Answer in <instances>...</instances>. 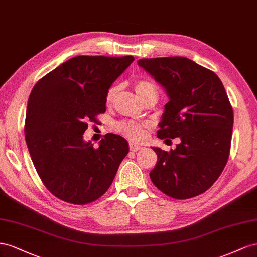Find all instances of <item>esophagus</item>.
<instances>
[{"label": "esophagus", "mask_w": 257, "mask_h": 257, "mask_svg": "<svg viewBox=\"0 0 257 257\" xmlns=\"http://www.w3.org/2000/svg\"><path fill=\"white\" fill-rule=\"evenodd\" d=\"M129 149L131 152H137L141 149V145L135 142H129Z\"/></svg>", "instance_id": "1"}]
</instances>
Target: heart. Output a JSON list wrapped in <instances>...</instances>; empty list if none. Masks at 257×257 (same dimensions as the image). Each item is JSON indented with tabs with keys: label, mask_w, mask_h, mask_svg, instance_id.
Here are the masks:
<instances>
[{
	"label": "heart",
	"mask_w": 257,
	"mask_h": 257,
	"mask_svg": "<svg viewBox=\"0 0 257 257\" xmlns=\"http://www.w3.org/2000/svg\"><path fill=\"white\" fill-rule=\"evenodd\" d=\"M134 86L138 96L140 97L141 100L143 101H145L151 96H154V94H156L157 96V90H156L155 85H154L149 79H137ZM118 91H119V86L117 85L109 88L105 97L106 104L109 105L113 103ZM148 128H149L148 122H138L134 120H122L117 123L116 126V129L119 134L135 141L143 140L145 138L146 129Z\"/></svg>",
	"instance_id": "obj_1"
}]
</instances>
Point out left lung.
Wrapping results in <instances>:
<instances>
[{"instance_id": "8db88e82", "label": "left lung", "mask_w": 257, "mask_h": 257, "mask_svg": "<svg viewBox=\"0 0 257 257\" xmlns=\"http://www.w3.org/2000/svg\"><path fill=\"white\" fill-rule=\"evenodd\" d=\"M138 63L170 98L157 137L181 139L169 153L153 148L157 163L150 178L175 199L200 195L214 184L229 157L233 112L223 83L213 71L185 57L151 58Z\"/></svg>"}]
</instances>
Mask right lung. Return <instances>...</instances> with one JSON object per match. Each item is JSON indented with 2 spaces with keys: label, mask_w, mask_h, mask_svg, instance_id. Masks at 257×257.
Here are the masks:
<instances>
[{
  "label": "right lung",
  "mask_w": 257,
  "mask_h": 257,
  "mask_svg": "<svg viewBox=\"0 0 257 257\" xmlns=\"http://www.w3.org/2000/svg\"><path fill=\"white\" fill-rule=\"evenodd\" d=\"M134 60L133 56H77L34 85L25 138L43 184L59 199L82 206L111 186L128 142L107 134L94 149L83 135L88 122H97L105 112L107 90Z\"/></svg>",
  "instance_id": "add662e5"
}]
</instances>
